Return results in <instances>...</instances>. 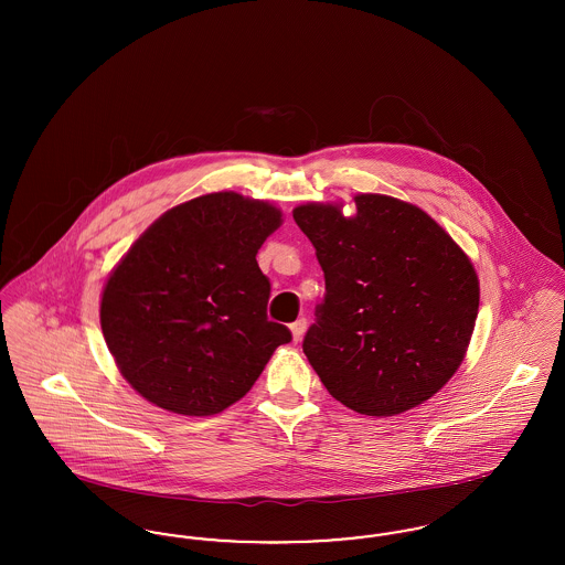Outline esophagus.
I'll list each match as a JSON object with an SVG mask.
<instances>
[{
    "label": "esophagus",
    "instance_id": "obj_1",
    "mask_svg": "<svg viewBox=\"0 0 565 565\" xmlns=\"http://www.w3.org/2000/svg\"><path fill=\"white\" fill-rule=\"evenodd\" d=\"M290 330H292L295 341H300L302 334H305V330H307V320H305V318H298L296 322L290 323Z\"/></svg>",
    "mask_w": 565,
    "mask_h": 565
}]
</instances>
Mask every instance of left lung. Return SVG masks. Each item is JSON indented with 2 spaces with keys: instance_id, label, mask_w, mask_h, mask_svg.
I'll return each instance as SVG.
<instances>
[{
  "instance_id": "1",
  "label": "left lung",
  "mask_w": 565,
  "mask_h": 565,
  "mask_svg": "<svg viewBox=\"0 0 565 565\" xmlns=\"http://www.w3.org/2000/svg\"><path fill=\"white\" fill-rule=\"evenodd\" d=\"M326 292L302 351L332 398L398 415L457 371L479 313V279L456 242L415 205L358 194L355 215L300 205Z\"/></svg>"
}]
</instances>
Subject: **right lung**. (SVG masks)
<instances>
[{"label": "right lung", "mask_w": 565, "mask_h": 565, "mask_svg": "<svg viewBox=\"0 0 565 565\" xmlns=\"http://www.w3.org/2000/svg\"><path fill=\"white\" fill-rule=\"evenodd\" d=\"M281 214L235 192L159 217L111 273L102 330L122 376L150 403L215 415L243 398L273 351L292 341L270 322L256 254Z\"/></svg>", "instance_id": "1"}]
</instances>
